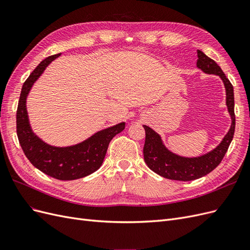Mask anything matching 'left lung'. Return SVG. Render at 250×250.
Listing matches in <instances>:
<instances>
[{
    "instance_id": "obj_1",
    "label": "left lung",
    "mask_w": 250,
    "mask_h": 250,
    "mask_svg": "<svg viewBox=\"0 0 250 250\" xmlns=\"http://www.w3.org/2000/svg\"><path fill=\"white\" fill-rule=\"evenodd\" d=\"M197 57L198 59L196 62V66L199 70L208 75H216L222 80L226 95L225 104L228 107L231 123L228 133L224 135V138L217 147L207 153L194 157L181 156L172 152L165 145L160 134L151 127L143 125L146 132L145 145H144L143 150L144 161L148 167L158 175L172 180L190 181L200 178L213 171L223 160L234 133L236 118H234L233 87L231 83L226 78L221 67L213 59L204 54L202 51L197 50Z\"/></svg>"
}]
</instances>
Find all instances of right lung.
<instances>
[{
  "label": "right lung",
  "instance_id": "1",
  "mask_svg": "<svg viewBox=\"0 0 250 250\" xmlns=\"http://www.w3.org/2000/svg\"><path fill=\"white\" fill-rule=\"evenodd\" d=\"M62 53L43 59L30 74L21 87L17 111V133L25 155L35 168L59 180L85 177L101 167L112 138L124 130L125 122L104 128L78 144L64 147L42 141L31 127L27 110V98L34 83Z\"/></svg>",
  "mask_w": 250,
  "mask_h": 250
}]
</instances>
